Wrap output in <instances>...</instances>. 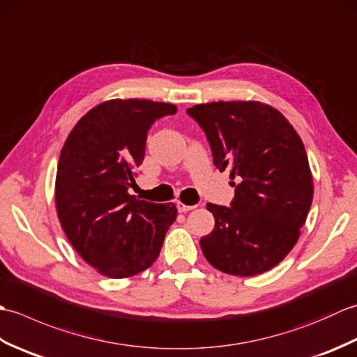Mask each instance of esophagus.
Masks as SVG:
<instances>
[{
  "label": "esophagus",
  "mask_w": 357,
  "mask_h": 357,
  "mask_svg": "<svg viewBox=\"0 0 357 357\" xmlns=\"http://www.w3.org/2000/svg\"><path fill=\"white\" fill-rule=\"evenodd\" d=\"M176 207H178V210L181 211V213H185V211H188V210H193L196 206H185L184 202L178 201V202H176Z\"/></svg>",
  "instance_id": "obj_1"
}]
</instances>
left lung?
Instances as JSON below:
<instances>
[{"instance_id": "left-lung-1", "label": "left lung", "mask_w": 357, "mask_h": 357, "mask_svg": "<svg viewBox=\"0 0 357 357\" xmlns=\"http://www.w3.org/2000/svg\"><path fill=\"white\" fill-rule=\"evenodd\" d=\"M210 142L213 162L230 170V207L207 204L215 229L201 238L206 259L233 276L268 271L291 252L313 201L304 144L282 113L259 101L187 109Z\"/></svg>"}]
</instances>
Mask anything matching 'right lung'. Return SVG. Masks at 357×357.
Wrapping results in <instances>:
<instances>
[{
	"mask_svg": "<svg viewBox=\"0 0 357 357\" xmlns=\"http://www.w3.org/2000/svg\"><path fill=\"white\" fill-rule=\"evenodd\" d=\"M176 105L149 100H110L89 110L59 155L55 202L73 248L102 276L123 279L153 264L174 204H153L128 193L146 155L147 132Z\"/></svg>",
	"mask_w": 357,
	"mask_h": 357,
	"instance_id": "add662e5",
	"label": "right lung"
}]
</instances>
